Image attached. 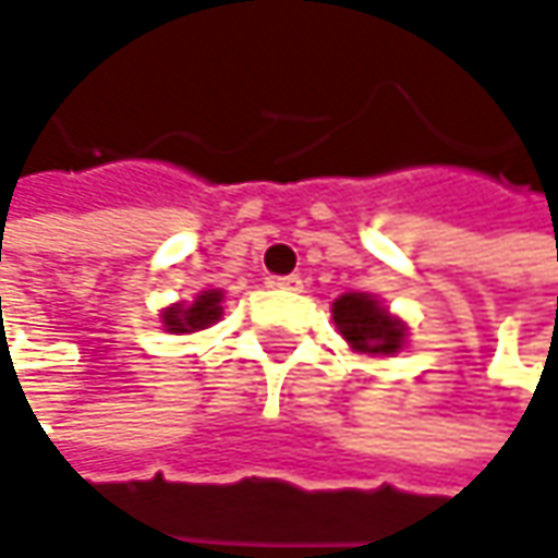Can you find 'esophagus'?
I'll list each match as a JSON object with an SVG mask.
<instances>
[{
    "label": "esophagus",
    "mask_w": 558,
    "mask_h": 558,
    "mask_svg": "<svg viewBox=\"0 0 558 558\" xmlns=\"http://www.w3.org/2000/svg\"><path fill=\"white\" fill-rule=\"evenodd\" d=\"M272 286H276V289H282V292H301V286H304V282H301V276H279V279H272Z\"/></svg>",
    "instance_id": "esophagus-1"
}]
</instances>
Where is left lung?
<instances>
[{
  "mask_svg": "<svg viewBox=\"0 0 558 558\" xmlns=\"http://www.w3.org/2000/svg\"><path fill=\"white\" fill-rule=\"evenodd\" d=\"M332 320L342 339L361 354H396L402 351L408 326L392 317L374 294L349 292L332 301Z\"/></svg>",
  "mask_w": 558,
  "mask_h": 558,
  "instance_id": "1",
  "label": "left lung"
}]
</instances>
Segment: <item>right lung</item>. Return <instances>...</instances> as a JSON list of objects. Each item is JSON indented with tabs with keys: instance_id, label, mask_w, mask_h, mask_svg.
Listing matches in <instances>:
<instances>
[{
	"instance_id": "1",
	"label": "right lung",
	"mask_w": 558,
	"mask_h": 558,
	"mask_svg": "<svg viewBox=\"0 0 558 558\" xmlns=\"http://www.w3.org/2000/svg\"><path fill=\"white\" fill-rule=\"evenodd\" d=\"M162 326H166V332H175V336H182V332H197V329H207L213 323L222 317V292L219 289H207V292H201L191 304H172V307H166L162 314Z\"/></svg>"
}]
</instances>
